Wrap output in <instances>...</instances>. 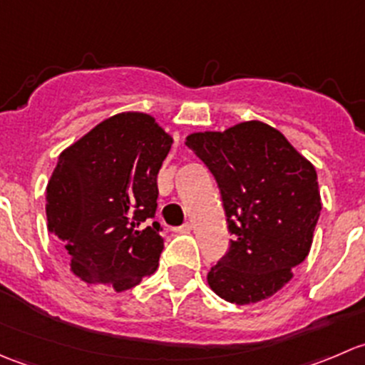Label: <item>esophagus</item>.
Returning a JSON list of instances; mask_svg holds the SVG:
<instances>
[{
    "instance_id": "1",
    "label": "esophagus",
    "mask_w": 365,
    "mask_h": 365,
    "mask_svg": "<svg viewBox=\"0 0 365 365\" xmlns=\"http://www.w3.org/2000/svg\"><path fill=\"white\" fill-rule=\"evenodd\" d=\"M190 230H192V222H185L182 227H180V231H183V233H189Z\"/></svg>"
}]
</instances>
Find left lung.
Masks as SVG:
<instances>
[{"instance_id": "1", "label": "left lung", "mask_w": 365, "mask_h": 365, "mask_svg": "<svg viewBox=\"0 0 365 365\" xmlns=\"http://www.w3.org/2000/svg\"><path fill=\"white\" fill-rule=\"evenodd\" d=\"M185 145L215 176L233 235L208 272L210 288L237 305L277 293L307 257L322 212L314 165L263 121L194 132Z\"/></svg>"}]
</instances>
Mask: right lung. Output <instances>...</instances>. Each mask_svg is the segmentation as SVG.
I'll return each instance as SVG.
<instances>
[{
  "label": "right lung",
  "instance_id": "right-lung-1",
  "mask_svg": "<svg viewBox=\"0 0 365 365\" xmlns=\"http://www.w3.org/2000/svg\"><path fill=\"white\" fill-rule=\"evenodd\" d=\"M171 145L153 116L120 113L61 152L47 183V230L81 281L125 292L157 270V175Z\"/></svg>",
  "mask_w": 365,
  "mask_h": 365
}]
</instances>
